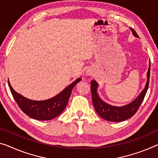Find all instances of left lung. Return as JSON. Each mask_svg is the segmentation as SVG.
<instances>
[{"label": "left lung", "mask_w": 158, "mask_h": 158, "mask_svg": "<svg viewBox=\"0 0 158 158\" xmlns=\"http://www.w3.org/2000/svg\"><path fill=\"white\" fill-rule=\"evenodd\" d=\"M133 35L135 37H138V35L135 31L132 28H130ZM150 60L149 61V68L147 72V82L145 83L144 89L141 91L136 98L131 102L122 106H116L110 105L99 98L98 93V83L95 81H91V93L93 98V103L96 112L103 118L104 119L114 122H119L128 118L135 114L139 106L141 104L143 100L147 93L149 85L150 80Z\"/></svg>", "instance_id": "obj_1"}]
</instances>
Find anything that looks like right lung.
Listing matches in <instances>:
<instances>
[{
	"instance_id": "right-lung-1",
	"label": "right lung",
	"mask_w": 158,
	"mask_h": 158,
	"mask_svg": "<svg viewBox=\"0 0 158 158\" xmlns=\"http://www.w3.org/2000/svg\"><path fill=\"white\" fill-rule=\"evenodd\" d=\"M81 81V78L79 77L57 95L42 101L31 100L16 93L10 85L9 81L8 85L14 99L22 111L34 119L44 121L53 119L63 112L66 107L72 89Z\"/></svg>"
}]
</instances>
